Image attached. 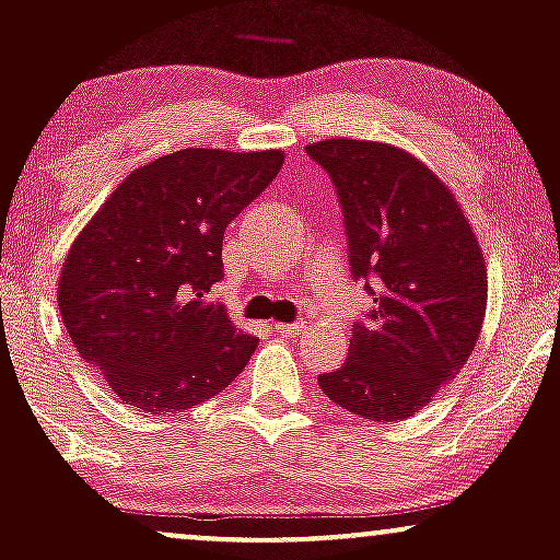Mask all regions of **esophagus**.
<instances>
[{"instance_id": "1", "label": "esophagus", "mask_w": 560, "mask_h": 560, "mask_svg": "<svg viewBox=\"0 0 560 560\" xmlns=\"http://www.w3.org/2000/svg\"><path fill=\"white\" fill-rule=\"evenodd\" d=\"M273 329L279 331L281 337H294V334H302V331H305V324H276Z\"/></svg>"}]
</instances>
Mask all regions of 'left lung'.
I'll return each mask as SVG.
<instances>
[{
    "label": "left lung",
    "instance_id": "obj_1",
    "mask_svg": "<svg viewBox=\"0 0 560 560\" xmlns=\"http://www.w3.org/2000/svg\"><path fill=\"white\" fill-rule=\"evenodd\" d=\"M305 152L329 173L350 273L374 300L352 326L345 363L318 387L361 419H410L474 352L487 311L485 255L458 199L410 152L361 139Z\"/></svg>",
    "mask_w": 560,
    "mask_h": 560
}]
</instances>
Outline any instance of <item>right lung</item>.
Returning a JSON list of instances; mask_svg holds the SVG:
<instances>
[{"label": "right lung", "mask_w": 560, "mask_h": 560, "mask_svg": "<svg viewBox=\"0 0 560 560\" xmlns=\"http://www.w3.org/2000/svg\"><path fill=\"white\" fill-rule=\"evenodd\" d=\"M281 163L279 150L186 147L128 173L75 236L57 305L124 405L176 413L242 374L258 339L208 292L223 276V231Z\"/></svg>", "instance_id": "1"}]
</instances>
